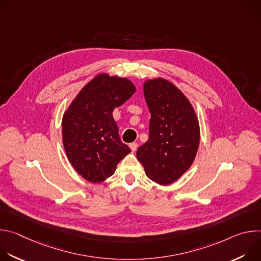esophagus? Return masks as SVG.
I'll use <instances>...</instances> for the list:
<instances>
[{
    "mask_svg": "<svg viewBox=\"0 0 261 261\" xmlns=\"http://www.w3.org/2000/svg\"><path fill=\"white\" fill-rule=\"evenodd\" d=\"M129 146H130V148H131V151H132V152H135V151L137 150V146H138V144H137L136 142H132V143H130V144H129Z\"/></svg>",
    "mask_w": 261,
    "mask_h": 261,
    "instance_id": "34e87169",
    "label": "esophagus"
}]
</instances>
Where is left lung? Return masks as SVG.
Wrapping results in <instances>:
<instances>
[{
    "instance_id": "obj_1",
    "label": "left lung",
    "mask_w": 261,
    "mask_h": 261,
    "mask_svg": "<svg viewBox=\"0 0 261 261\" xmlns=\"http://www.w3.org/2000/svg\"><path fill=\"white\" fill-rule=\"evenodd\" d=\"M143 93L151 113L150 134L137 148V160L148 178L170 185L195 159L200 139L198 119L187 97L166 80L146 81Z\"/></svg>"
}]
</instances>
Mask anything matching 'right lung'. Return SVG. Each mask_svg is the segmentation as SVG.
Returning <instances> with one entry per match:
<instances>
[{"label":"right lung","instance_id":"1","mask_svg":"<svg viewBox=\"0 0 261 261\" xmlns=\"http://www.w3.org/2000/svg\"><path fill=\"white\" fill-rule=\"evenodd\" d=\"M135 90L132 82L125 77L98 74L65 111L62 121L65 152L73 168L85 179L105 180L131 152L120 138L113 111Z\"/></svg>","mask_w":261,"mask_h":261}]
</instances>
